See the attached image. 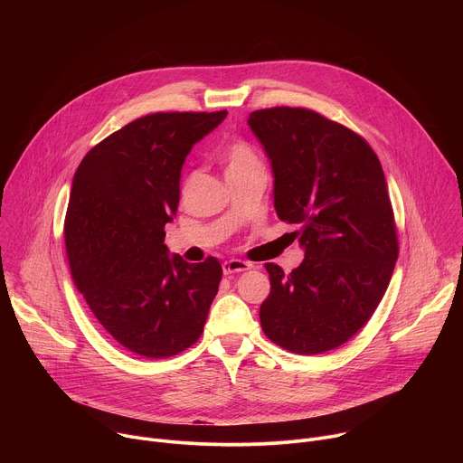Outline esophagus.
I'll use <instances>...</instances> for the list:
<instances>
[{"instance_id": "34e87169", "label": "esophagus", "mask_w": 463, "mask_h": 463, "mask_svg": "<svg viewBox=\"0 0 463 463\" xmlns=\"http://www.w3.org/2000/svg\"><path fill=\"white\" fill-rule=\"evenodd\" d=\"M252 268V263L243 261V260H227L223 261V273L225 275H234V273H241V271H249Z\"/></svg>"}]
</instances>
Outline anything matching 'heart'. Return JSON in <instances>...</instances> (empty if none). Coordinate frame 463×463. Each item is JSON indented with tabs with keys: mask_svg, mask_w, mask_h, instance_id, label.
I'll list each match as a JSON object with an SVG mask.
<instances>
[{
	"mask_svg": "<svg viewBox=\"0 0 463 463\" xmlns=\"http://www.w3.org/2000/svg\"><path fill=\"white\" fill-rule=\"evenodd\" d=\"M222 161L227 175H240L250 172H263L256 152L243 141H234L222 150Z\"/></svg>",
	"mask_w": 463,
	"mask_h": 463,
	"instance_id": "obj_1",
	"label": "heart"
}]
</instances>
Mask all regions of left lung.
<instances>
[{
    "instance_id": "1",
    "label": "left lung",
    "mask_w": 463,
    "mask_h": 463,
    "mask_svg": "<svg viewBox=\"0 0 463 463\" xmlns=\"http://www.w3.org/2000/svg\"><path fill=\"white\" fill-rule=\"evenodd\" d=\"M247 124L271 165L277 214L300 225L304 249L289 275L266 263L261 329L293 354L334 350L368 322L398 260L384 172L363 137L311 109H258Z\"/></svg>"
}]
</instances>
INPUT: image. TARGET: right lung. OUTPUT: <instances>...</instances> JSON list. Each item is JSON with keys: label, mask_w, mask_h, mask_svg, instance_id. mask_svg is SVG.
<instances>
[{"label": "right lung", "mask_w": 463, "mask_h": 463, "mask_svg": "<svg viewBox=\"0 0 463 463\" xmlns=\"http://www.w3.org/2000/svg\"><path fill=\"white\" fill-rule=\"evenodd\" d=\"M227 111L154 113L91 148L75 172L65 249L73 280L106 332L143 357H172L200 339L222 280L216 258L170 254L181 168Z\"/></svg>", "instance_id": "right-lung-1"}]
</instances>
